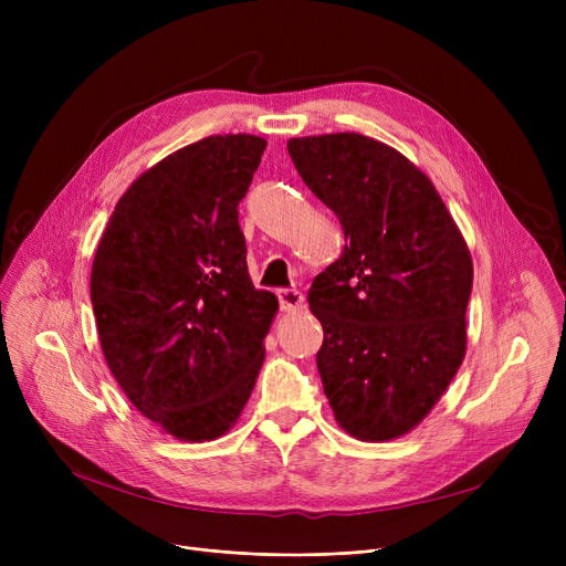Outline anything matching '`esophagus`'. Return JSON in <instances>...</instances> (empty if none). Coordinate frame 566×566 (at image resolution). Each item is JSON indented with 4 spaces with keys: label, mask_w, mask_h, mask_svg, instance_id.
Listing matches in <instances>:
<instances>
[{
    "label": "esophagus",
    "mask_w": 566,
    "mask_h": 566,
    "mask_svg": "<svg viewBox=\"0 0 566 566\" xmlns=\"http://www.w3.org/2000/svg\"><path fill=\"white\" fill-rule=\"evenodd\" d=\"M277 298H280L282 312H295V310H301L303 303H305L303 293L295 291V289H280L277 291Z\"/></svg>",
    "instance_id": "34e87169"
}]
</instances>
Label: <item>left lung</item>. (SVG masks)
Wrapping results in <instances>:
<instances>
[{"label":"left lung","mask_w":566,"mask_h":566,"mask_svg":"<svg viewBox=\"0 0 566 566\" xmlns=\"http://www.w3.org/2000/svg\"><path fill=\"white\" fill-rule=\"evenodd\" d=\"M286 148L346 235L307 298L323 325V392L348 436L401 438L465 358L468 243L431 178L397 148L358 133L293 137Z\"/></svg>","instance_id":"1"}]
</instances>
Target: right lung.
<instances>
[{"label":"right lung","instance_id":"add662e5","mask_svg":"<svg viewBox=\"0 0 566 566\" xmlns=\"http://www.w3.org/2000/svg\"><path fill=\"white\" fill-rule=\"evenodd\" d=\"M265 139L211 135L139 174L92 265L105 363L130 403L186 442L224 436L254 390L280 310L238 227Z\"/></svg>","mask_w":566,"mask_h":566}]
</instances>
